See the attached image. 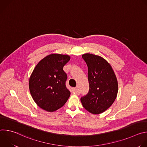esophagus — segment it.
I'll use <instances>...</instances> for the list:
<instances>
[{"label": "esophagus", "instance_id": "1", "mask_svg": "<svg viewBox=\"0 0 147 147\" xmlns=\"http://www.w3.org/2000/svg\"><path fill=\"white\" fill-rule=\"evenodd\" d=\"M73 91H74L75 93H76V92L78 91V87H76V88H73Z\"/></svg>", "mask_w": 147, "mask_h": 147}]
</instances>
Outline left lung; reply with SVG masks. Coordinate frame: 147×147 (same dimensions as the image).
Masks as SVG:
<instances>
[{
    "instance_id": "obj_1",
    "label": "left lung",
    "mask_w": 147,
    "mask_h": 147,
    "mask_svg": "<svg viewBox=\"0 0 147 147\" xmlns=\"http://www.w3.org/2000/svg\"><path fill=\"white\" fill-rule=\"evenodd\" d=\"M82 57L88 66L90 90L80 100L87 111L100 114L109 108L117 97V78L111 65L102 57L91 53Z\"/></svg>"
}]
</instances>
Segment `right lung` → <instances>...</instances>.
Here are the masks:
<instances>
[{"label": "right lung", "mask_w": 147, "mask_h": 147, "mask_svg": "<svg viewBox=\"0 0 147 147\" xmlns=\"http://www.w3.org/2000/svg\"><path fill=\"white\" fill-rule=\"evenodd\" d=\"M67 55L52 53L39 61L29 79L30 94L37 105L47 112L61 108L70 92L66 87L64 66L70 60Z\"/></svg>", "instance_id": "add662e5"}]
</instances>
